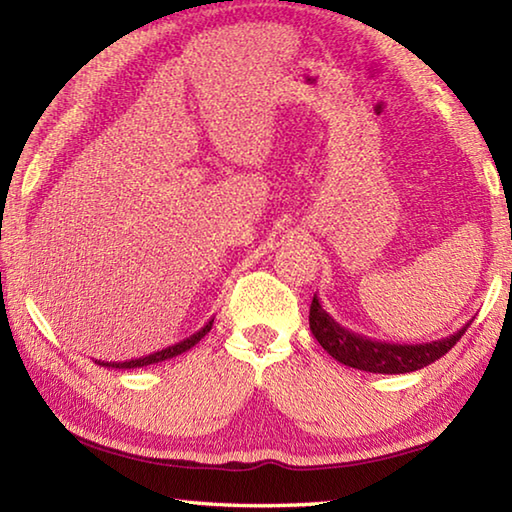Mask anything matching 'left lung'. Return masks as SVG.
Instances as JSON below:
<instances>
[{"instance_id": "obj_1", "label": "left lung", "mask_w": 512, "mask_h": 512, "mask_svg": "<svg viewBox=\"0 0 512 512\" xmlns=\"http://www.w3.org/2000/svg\"><path fill=\"white\" fill-rule=\"evenodd\" d=\"M472 323V320H470ZM465 323L458 332L445 336L440 341L431 343H388L375 341L368 336L352 332L327 314L320 305L318 296H314L309 307V327L316 341L332 354V357L343 363V366L366 370V372H381V375H400V372H413L424 366H429L436 359L443 357L454 348L456 341L470 327Z\"/></svg>"}]
</instances>
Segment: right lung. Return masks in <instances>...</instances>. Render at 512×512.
<instances>
[{"label":"right lung","instance_id":"add662e5","mask_svg":"<svg viewBox=\"0 0 512 512\" xmlns=\"http://www.w3.org/2000/svg\"><path fill=\"white\" fill-rule=\"evenodd\" d=\"M212 323H214V318L207 320V323H205L201 329H198V332H194L192 336H187V339L173 343V345H169V348H164V350H158V352H153V354H146V357L128 359V361H94V363H99V366H103V368L131 370V368H144V366H151V363H160V361L173 359V357H178V354L192 350L194 345H196L198 341H201L207 332H210Z\"/></svg>","mask_w":512,"mask_h":512}]
</instances>
